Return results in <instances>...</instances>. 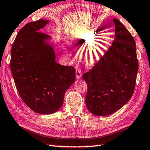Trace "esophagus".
Returning a JSON list of instances; mask_svg holds the SVG:
<instances>
[{"mask_svg":"<svg viewBox=\"0 0 150 150\" xmlns=\"http://www.w3.org/2000/svg\"><path fill=\"white\" fill-rule=\"evenodd\" d=\"M82 77V73L80 70L77 69L76 70V78L77 79H81Z\"/></svg>","mask_w":150,"mask_h":150,"instance_id":"1","label":"esophagus"}]
</instances>
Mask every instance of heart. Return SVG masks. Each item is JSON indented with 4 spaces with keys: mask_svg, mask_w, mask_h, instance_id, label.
Wrapping results in <instances>:
<instances>
[{
    "mask_svg": "<svg viewBox=\"0 0 150 150\" xmlns=\"http://www.w3.org/2000/svg\"><path fill=\"white\" fill-rule=\"evenodd\" d=\"M92 36L91 33L81 35L77 37L76 44L79 47V50H83L82 56L86 64L93 66L103 58L108 50L107 39L104 38L88 46L89 39Z\"/></svg>",
    "mask_w": 150,
    "mask_h": 150,
    "instance_id": "heart-1",
    "label": "heart"
}]
</instances>
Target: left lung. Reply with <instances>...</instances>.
Wrapping results in <instances>:
<instances>
[{"instance_id": "left-lung-1", "label": "left lung", "mask_w": 150, "mask_h": 150, "mask_svg": "<svg viewBox=\"0 0 150 150\" xmlns=\"http://www.w3.org/2000/svg\"><path fill=\"white\" fill-rule=\"evenodd\" d=\"M113 22L112 45L82 76L88 86L86 105L95 115H109L120 109L132 98L135 86L139 69L135 41L119 21L113 18Z\"/></svg>"}]
</instances>
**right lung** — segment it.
Wrapping results in <instances>:
<instances>
[{"instance_id": "right-lung-1", "label": "right lung", "mask_w": 150, "mask_h": 150, "mask_svg": "<svg viewBox=\"0 0 150 150\" xmlns=\"http://www.w3.org/2000/svg\"><path fill=\"white\" fill-rule=\"evenodd\" d=\"M49 22L42 19L25 25L11 52L10 68L18 93L30 109L42 115L60 110L75 81L74 67L57 63L52 37L39 32Z\"/></svg>"}]
</instances>
